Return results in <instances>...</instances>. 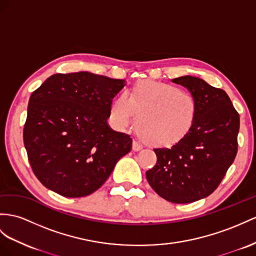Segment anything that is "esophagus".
I'll list each match as a JSON object with an SVG mask.
<instances>
[{
  "label": "esophagus",
  "mask_w": 256,
  "mask_h": 256,
  "mask_svg": "<svg viewBox=\"0 0 256 256\" xmlns=\"http://www.w3.org/2000/svg\"><path fill=\"white\" fill-rule=\"evenodd\" d=\"M140 149H142V144L140 142L134 140L133 142V150H134V152H138V150H140Z\"/></svg>",
  "instance_id": "obj_1"
}]
</instances>
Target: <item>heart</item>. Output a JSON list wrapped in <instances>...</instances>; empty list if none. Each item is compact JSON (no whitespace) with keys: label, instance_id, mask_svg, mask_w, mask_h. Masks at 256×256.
Instances as JSON below:
<instances>
[{"label":"heart","instance_id":"obj_1","mask_svg":"<svg viewBox=\"0 0 256 256\" xmlns=\"http://www.w3.org/2000/svg\"><path fill=\"white\" fill-rule=\"evenodd\" d=\"M198 102L188 90L172 84L142 80L110 106V120L119 130L134 124L144 140L154 146H172L192 130Z\"/></svg>","mask_w":256,"mask_h":256}]
</instances>
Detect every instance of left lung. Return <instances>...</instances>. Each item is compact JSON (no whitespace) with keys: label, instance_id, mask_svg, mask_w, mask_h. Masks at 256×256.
<instances>
[{"label":"left lung","instance_id":"obj_1","mask_svg":"<svg viewBox=\"0 0 256 256\" xmlns=\"http://www.w3.org/2000/svg\"><path fill=\"white\" fill-rule=\"evenodd\" d=\"M196 97L198 114L189 133L171 148H154L156 166L146 172L154 190L173 203L206 198L218 187L238 152L240 118L225 90L202 78L172 80Z\"/></svg>","mask_w":256,"mask_h":256}]
</instances>
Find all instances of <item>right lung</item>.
I'll list each match as a JSON object with an SVG mask.
<instances>
[{"label": "right lung", "instance_id": "right-lung-1", "mask_svg": "<svg viewBox=\"0 0 256 256\" xmlns=\"http://www.w3.org/2000/svg\"><path fill=\"white\" fill-rule=\"evenodd\" d=\"M124 80L90 72L57 74L31 94L24 144L34 175L68 198L96 192L132 149L130 135L108 126Z\"/></svg>", "mask_w": 256, "mask_h": 256}]
</instances>
